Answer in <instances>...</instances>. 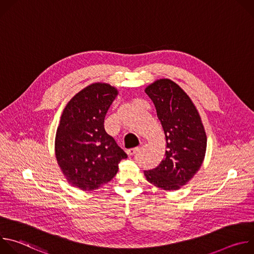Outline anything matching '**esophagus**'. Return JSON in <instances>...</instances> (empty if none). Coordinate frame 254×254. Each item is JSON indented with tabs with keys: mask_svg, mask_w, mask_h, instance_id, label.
Masks as SVG:
<instances>
[{
	"mask_svg": "<svg viewBox=\"0 0 254 254\" xmlns=\"http://www.w3.org/2000/svg\"><path fill=\"white\" fill-rule=\"evenodd\" d=\"M138 150H139V148H138V147H136V148H132V149H128V150L127 151V154L128 156H133L135 153H137V152H138Z\"/></svg>",
	"mask_w": 254,
	"mask_h": 254,
	"instance_id": "1",
	"label": "esophagus"
}]
</instances>
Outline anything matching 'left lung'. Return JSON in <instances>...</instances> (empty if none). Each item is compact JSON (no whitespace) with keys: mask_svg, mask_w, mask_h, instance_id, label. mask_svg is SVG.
Listing matches in <instances>:
<instances>
[{"mask_svg":"<svg viewBox=\"0 0 254 254\" xmlns=\"http://www.w3.org/2000/svg\"><path fill=\"white\" fill-rule=\"evenodd\" d=\"M163 127L167 150L161 164L144 176L165 191L186 185L199 171L206 153L207 136L196 106L174 81L163 78L146 88Z\"/></svg>","mask_w":254,"mask_h":254,"instance_id":"left-lung-1","label":"left lung"}]
</instances>
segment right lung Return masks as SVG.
<instances>
[{
  "instance_id": "right-lung-1",
  "label": "right lung",
  "mask_w": 254,
  "mask_h": 254,
  "mask_svg": "<svg viewBox=\"0 0 254 254\" xmlns=\"http://www.w3.org/2000/svg\"><path fill=\"white\" fill-rule=\"evenodd\" d=\"M119 94L107 83H92L66 104L55 137V156L68 183L92 191L110 182L127 155L104 129V118Z\"/></svg>"
}]
</instances>
